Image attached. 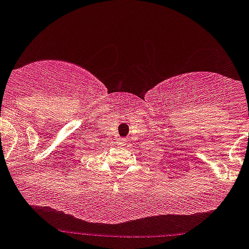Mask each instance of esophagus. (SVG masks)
<instances>
[{
  "label": "esophagus",
  "mask_w": 249,
  "mask_h": 249,
  "mask_svg": "<svg viewBox=\"0 0 249 249\" xmlns=\"http://www.w3.org/2000/svg\"><path fill=\"white\" fill-rule=\"evenodd\" d=\"M125 139H119V144H124Z\"/></svg>",
  "instance_id": "1"
}]
</instances>
